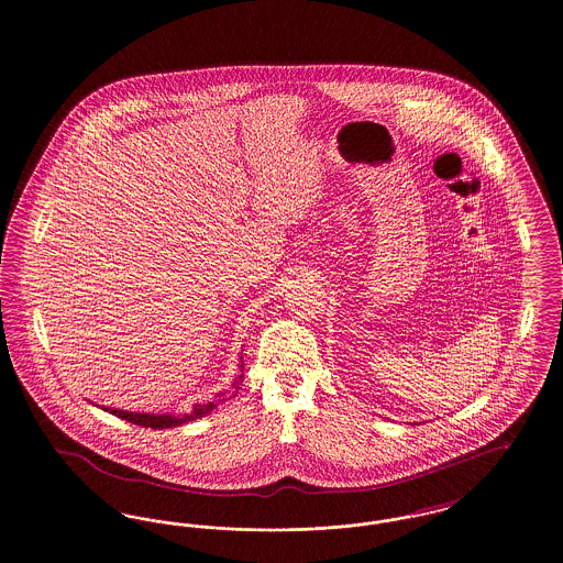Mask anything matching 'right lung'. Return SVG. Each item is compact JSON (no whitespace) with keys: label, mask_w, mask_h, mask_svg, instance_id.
<instances>
[{"label":"right lung","mask_w":563,"mask_h":563,"mask_svg":"<svg viewBox=\"0 0 563 563\" xmlns=\"http://www.w3.org/2000/svg\"><path fill=\"white\" fill-rule=\"evenodd\" d=\"M242 375H239V379L232 384V388L228 393H221L219 395V401H230L232 397H236V393L241 390ZM214 402H207V405H194L191 413H184V416H168V413H162V416H154V413H134V411H124V409H106L109 413L126 420V422H133L136 427H143V429H170V427H181L189 420H196V418H202L207 413L213 411Z\"/></svg>","instance_id":"1"}]
</instances>
